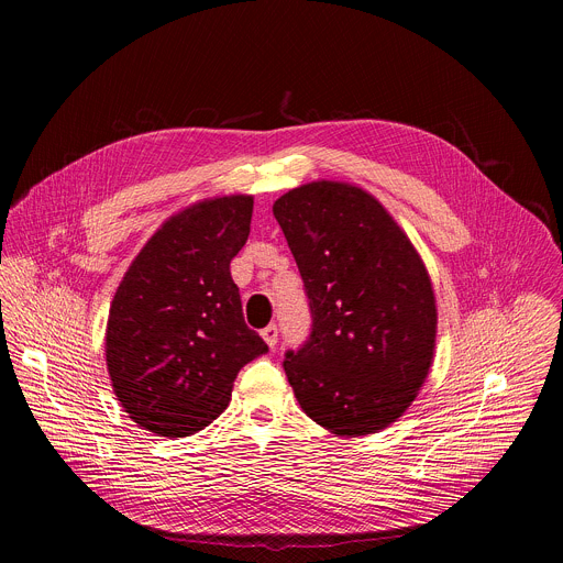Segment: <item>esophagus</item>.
<instances>
[{
	"mask_svg": "<svg viewBox=\"0 0 563 563\" xmlns=\"http://www.w3.org/2000/svg\"><path fill=\"white\" fill-rule=\"evenodd\" d=\"M261 334H263L265 343L274 350V347H276V343H278V328H276V325H267Z\"/></svg>",
	"mask_w": 563,
	"mask_h": 563,
	"instance_id": "esophagus-1",
	"label": "esophagus"
}]
</instances>
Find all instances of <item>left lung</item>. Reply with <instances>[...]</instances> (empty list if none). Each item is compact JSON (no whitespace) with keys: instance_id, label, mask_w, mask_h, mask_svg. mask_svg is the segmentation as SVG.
Instances as JSON below:
<instances>
[{"instance_id":"left-lung-1","label":"left lung","mask_w":563,"mask_h":563,"mask_svg":"<svg viewBox=\"0 0 563 563\" xmlns=\"http://www.w3.org/2000/svg\"><path fill=\"white\" fill-rule=\"evenodd\" d=\"M274 216L305 283L311 332L283 367L302 412L339 437L394 423L434 356L437 302L406 231L367 191L318 180Z\"/></svg>"}]
</instances>
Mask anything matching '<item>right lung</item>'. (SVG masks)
Masks as SVG:
<instances>
[{
    "label": "right lung",
    "mask_w": 563,
    "mask_h": 563,
    "mask_svg": "<svg viewBox=\"0 0 563 563\" xmlns=\"http://www.w3.org/2000/svg\"><path fill=\"white\" fill-rule=\"evenodd\" d=\"M252 211V196H222L172 216L113 296L109 376L124 412L148 432L178 439L207 428L229 406L240 367L267 352L229 272Z\"/></svg>",
    "instance_id": "right-lung-1"
}]
</instances>
